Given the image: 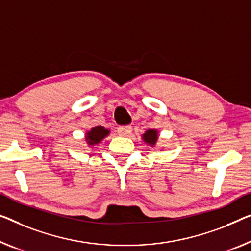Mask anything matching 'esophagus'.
<instances>
[{"instance_id": "esophagus-1", "label": "esophagus", "mask_w": 251, "mask_h": 251, "mask_svg": "<svg viewBox=\"0 0 251 251\" xmlns=\"http://www.w3.org/2000/svg\"><path fill=\"white\" fill-rule=\"evenodd\" d=\"M117 133L119 134L121 136H129L130 134H132V126L129 125H126V126H119L117 128Z\"/></svg>"}]
</instances>
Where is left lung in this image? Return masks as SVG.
I'll list each match as a JSON object with an SVG mask.
<instances>
[{
  "instance_id": "1",
  "label": "left lung",
  "mask_w": 251,
  "mask_h": 251,
  "mask_svg": "<svg viewBox=\"0 0 251 251\" xmlns=\"http://www.w3.org/2000/svg\"><path fill=\"white\" fill-rule=\"evenodd\" d=\"M143 141L147 144H150L151 147H154L156 141H158V130L156 129H148L143 135Z\"/></svg>"
}]
</instances>
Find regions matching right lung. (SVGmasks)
Instances as JSON below:
<instances>
[{"instance_id":"right-lung-1","label":"right lung","mask_w":251,"mask_h":251,"mask_svg":"<svg viewBox=\"0 0 251 251\" xmlns=\"http://www.w3.org/2000/svg\"><path fill=\"white\" fill-rule=\"evenodd\" d=\"M108 135H109V129H106L102 126H96L85 134V141L89 145H95L100 143Z\"/></svg>"}]
</instances>
